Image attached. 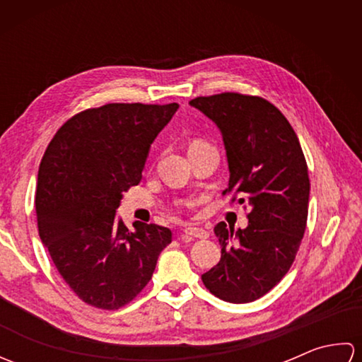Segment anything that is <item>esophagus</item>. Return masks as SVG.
Here are the masks:
<instances>
[{
  "instance_id": "obj_1",
  "label": "esophagus",
  "mask_w": 362,
  "mask_h": 362,
  "mask_svg": "<svg viewBox=\"0 0 362 362\" xmlns=\"http://www.w3.org/2000/svg\"><path fill=\"white\" fill-rule=\"evenodd\" d=\"M183 233L191 238H199V240H206L209 238V232L199 227H185L183 228Z\"/></svg>"
}]
</instances>
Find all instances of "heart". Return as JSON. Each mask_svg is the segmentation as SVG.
Listing matches in <instances>:
<instances>
[{
  "label": "heart",
  "mask_w": 362,
  "mask_h": 362,
  "mask_svg": "<svg viewBox=\"0 0 362 362\" xmlns=\"http://www.w3.org/2000/svg\"><path fill=\"white\" fill-rule=\"evenodd\" d=\"M196 143H201V141H196Z\"/></svg>",
  "instance_id": "b5f03b06"
}]
</instances>
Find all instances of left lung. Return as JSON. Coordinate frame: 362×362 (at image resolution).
Listing matches in <instances>:
<instances>
[{"label":"left lung","mask_w":362,"mask_h":362,"mask_svg":"<svg viewBox=\"0 0 362 362\" xmlns=\"http://www.w3.org/2000/svg\"><path fill=\"white\" fill-rule=\"evenodd\" d=\"M189 104L216 122L224 138L230 180L222 194L250 209L244 230L214 226L221 261L202 281L221 300L249 303L294 263L308 219V165L294 129L267 99L226 91Z\"/></svg>","instance_id":"obj_1"}]
</instances>
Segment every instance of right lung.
Instances as JSON below:
<instances>
[{
	"instance_id": "1",
	"label": "right lung",
	"mask_w": 362,
	"mask_h": 362,
	"mask_svg": "<svg viewBox=\"0 0 362 362\" xmlns=\"http://www.w3.org/2000/svg\"><path fill=\"white\" fill-rule=\"evenodd\" d=\"M179 104L112 103L60 127L38 168V235L60 276L82 302L122 308L152 279L173 232L115 216L122 191L138 185L146 157Z\"/></svg>"
}]
</instances>
